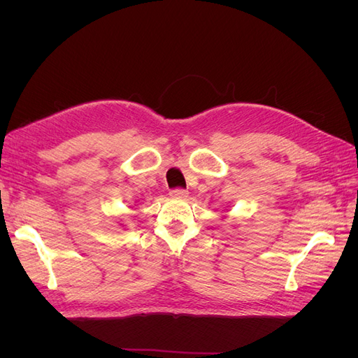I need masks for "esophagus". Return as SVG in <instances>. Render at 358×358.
<instances>
[{"label":"esophagus","instance_id":"1","mask_svg":"<svg viewBox=\"0 0 358 358\" xmlns=\"http://www.w3.org/2000/svg\"><path fill=\"white\" fill-rule=\"evenodd\" d=\"M170 196L173 199H185V197H188V191L183 189V188H175V189L170 191Z\"/></svg>","mask_w":358,"mask_h":358}]
</instances>
